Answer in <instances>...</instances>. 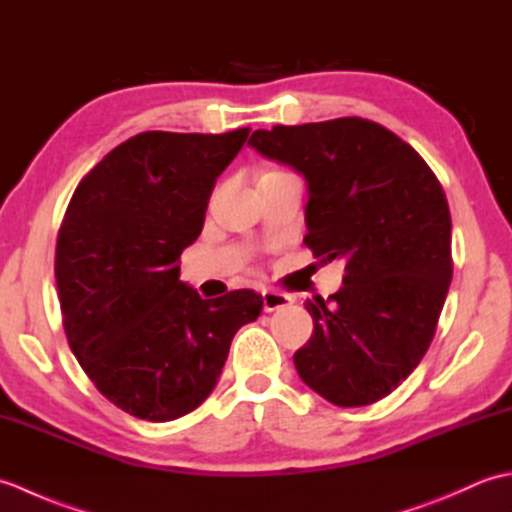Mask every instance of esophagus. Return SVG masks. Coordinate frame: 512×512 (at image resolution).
I'll list each match as a JSON object with an SVG mask.
<instances>
[{
  "label": "esophagus",
  "mask_w": 512,
  "mask_h": 512,
  "mask_svg": "<svg viewBox=\"0 0 512 512\" xmlns=\"http://www.w3.org/2000/svg\"><path fill=\"white\" fill-rule=\"evenodd\" d=\"M262 297H264V312H275L281 308H288L292 303V297L286 295V292H279V290H264Z\"/></svg>",
  "instance_id": "34e87169"
}]
</instances>
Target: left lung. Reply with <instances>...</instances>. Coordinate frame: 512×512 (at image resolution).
I'll list each match as a JSON object with an SVG mask.
<instances>
[{
	"label": "left lung",
	"mask_w": 512,
	"mask_h": 512,
	"mask_svg": "<svg viewBox=\"0 0 512 512\" xmlns=\"http://www.w3.org/2000/svg\"><path fill=\"white\" fill-rule=\"evenodd\" d=\"M248 145L306 180L303 237L323 262L343 259L295 367L336 407H363L405 380L436 334L451 284V213L418 151L365 118L257 129Z\"/></svg>",
	"instance_id": "8db88e82"
}]
</instances>
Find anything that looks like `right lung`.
<instances>
[{"mask_svg":"<svg viewBox=\"0 0 512 512\" xmlns=\"http://www.w3.org/2000/svg\"><path fill=\"white\" fill-rule=\"evenodd\" d=\"M248 132L138 134L81 180L65 211L54 257L65 336L129 416L167 422L200 407L235 332L262 312L253 290L202 299L178 266Z\"/></svg>","mask_w":512,"mask_h":512,"instance_id":"right-lung-1","label":"right lung"}]
</instances>
